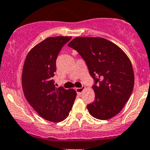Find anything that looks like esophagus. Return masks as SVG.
<instances>
[{
	"label": "esophagus",
	"mask_w": 150,
	"mask_h": 150,
	"mask_svg": "<svg viewBox=\"0 0 150 150\" xmlns=\"http://www.w3.org/2000/svg\"><path fill=\"white\" fill-rule=\"evenodd\" d=\"M84 88H85V87H84V86H83L82 88H76V91L77 94H79V95L81 94L83 91Z\"/></svg>",
	"instance_id": "34e87169"
}]
</instances>
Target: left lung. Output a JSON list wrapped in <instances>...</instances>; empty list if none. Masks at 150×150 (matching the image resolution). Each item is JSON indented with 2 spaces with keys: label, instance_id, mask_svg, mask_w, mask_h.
Here are the masks:
<instances>
[{
  "label": "left lung",
  "instance_id": "8db88e82",
  "mask_svg": "<svg viewBox=\"0 0 150 150\" xmlns=\"http://www.w3.org/2000/svg\"><path fill=\"white\" fill-rule=\"evenodd\" d=\"M68 46L81 56L94 80L96 97L87 105L89 113L101 120L117 115L129 100L134 86V74L127 55L103 38L77 37Z\"/></svg>",
  "mask_w": 150,
  "mask_h": 150
}]
</instances>
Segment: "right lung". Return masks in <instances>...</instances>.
Instances as JSON below:
<instances>
[{
	"mask_svg": "<svg viewBox=\"0 0 150 150\" xmlns=\"http://www.w3.org/2000/svg\"><path fill=\"white\" fill-rule=\"evenodd\" d=\"M71 37H50L33 47L26 56L22 77L26 100L45 120L59 122L69 116L76 98L74 90L56 88L52 79L56 59Z\"/></svg>",
	"mask_w": 150,
	"mask_h": 150,
	"instance_id": "right-lung-1",
	"label": "right lung"
}]
</instances>
